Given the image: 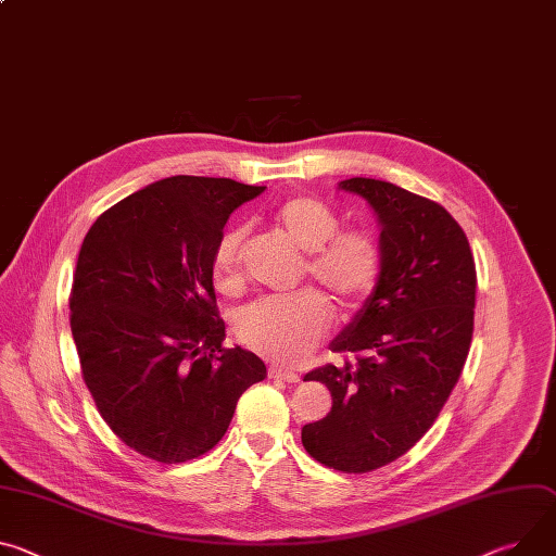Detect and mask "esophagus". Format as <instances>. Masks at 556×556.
Returning <instances> with one entry per match:
<instances>
[{
    "mask_svg": "<svg viewBox=\"0 0 556 556\" xmlns=\"http://www.w3.org/2000/svg\"><path fill=\"white\" fill-rule=\"evenodd\" d=\"M268 377L270 379H277V381H286V383H296L299 381V375L294 372H288V370H281V368H268Z\"/></svg>",
    "mask_w": 556,
    "mask_h": 556,
    "instance_id": "1",
    "label": "esophagus"
}]
</instances>
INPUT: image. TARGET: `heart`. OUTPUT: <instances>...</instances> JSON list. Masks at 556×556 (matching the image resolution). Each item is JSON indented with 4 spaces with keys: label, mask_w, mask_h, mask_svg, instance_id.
<instances>
[{
    "label": "heart",
    "mask_w": 556,
    "mask_h": 556,
    "mask_svg": "<svg viewBox=\"0 0 556 556\" xmlns=\"http://www.w3.org/2000/svg\"><path fill=\"white\" fill-rule=\"evenodd\" d=\"M275 222L279 230L308 252L306 275L321 283L343 311H355L375 292L383 275L386 252L370 230H339V215L326 201L308 194L290 197L279 206ZM248 228L226 230L211 257L215 286L232 294L241 288L243 250ZM330 301L317 290H301L288 296H268L245 306L235 317L239 341L257 355L277 364L306 359L332 326Z\"/></svg>",
    "instance_id": "heart-1"
}]
</instances>
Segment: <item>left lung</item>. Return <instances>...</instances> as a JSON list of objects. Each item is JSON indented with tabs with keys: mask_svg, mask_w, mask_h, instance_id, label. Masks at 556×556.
Returning a JSON list of instances; mask_svg holds the SVG:
<instances>
[{
	"mask_svg": "<svg viewBox=\"0 0 556 556\" xmlns=\"http://www.w3.org/2000/svg\"><path fill=\"white\" fill-rule=\"evenodd\" d=\"M381 224V281L330 348L355 355L306 375L332 394L330 413L301 443L339 472H370L406 454L457 386L475 328L477 268L464 228L437 201L352 177Z\"/></svg>",
	"mask_w": 556,
	"mask_h": 556,
	"instance_id": "1",
	"label": "left lung"
}]
</instances>
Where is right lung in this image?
<instances>
[{"mask_svg":"<svg viewBox=\"0 0 556 556\" xmlns=\"http://www.w3.org/2000/svg\"><path fill=\"white\" fill-rule=\"evenodd\" d=\"M266 186L175 175L97 217L71 288L81 377L135 452L181 464L226 434L264 362L224 348L211 257L228 217Z\"/></svg>","mask_w":556,"mask_h":556,"instance_id":"1","label":"right lung"}]
</instances>
